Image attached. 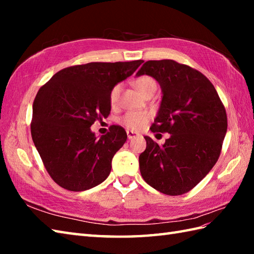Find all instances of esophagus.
<instances>
[{"label":"esophagus","instance_id":"34e87169","mask_svg":"<svg viewBox=\"0 0 254 254\" xmlns=\"http://www.w3.org/2000/svg\"><path fill=\"white\" fill-rule=\"evenodd\" d=\"M127 138H128V139H132V138H135L136 136H138L139 134H138L137 132L127 130Z\"/></svg>","mask_w":254,"mask_h":254}]
</instances>
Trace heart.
<instances>
[{"label":"heart","mask_w":254,"mask_h":254,"mask_svg":"<svg viewBox=\"0 0 254 254\" xmlns=\"http://www.w3.org/2000/svg\"><path fill=\"white\" fill-rule=\"evenodd\" d=\"M135 88L141 93L142 95H147L152 91H156L157 89V84H156L155 79L149 76H141L135 79L134 82ZM121 91V85L117 84L112 87L110 95H109V101L111 106H115L118 100L119 96H120ZM149 119V115L145 111H131L124 115L121 119V122L123 126H126L127 128L131 130H141V128L146 124L147 120Z\"/></svg>","instance_id":"b5f03b06"}]
</instances>
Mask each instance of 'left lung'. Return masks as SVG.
<instances>
[{
  "instance_id": "1",
  "label": "left lung",
  "mask_w": 254,
  "mask_h": 254,
  "mask_svg": "<svg viewBox=\"0 0 254 254\" xmlns=\"http://www.w3.org/2000/svg\"><path fill=\"white\" fill-rule=\"evenodd\" d=\"M149 75L163 90L150 131L169 133L163 146L149 136L139 155L145 182L167 195H181L195 187L218 160L227 132L225 107L209 79L174 60L145 62L137 76Z\"/></svg>"
}]
</instances>
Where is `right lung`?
<instances>
[{"label": "right lung", "instance_id": "right-lung-1", "mask_svg": "<svg viewBox=\"0 0 254 254\" xmlns=\"http://www.w3.org/2000/svg\"><path fill=\"white\" fill-rule=\"evenodd\" d=\"M143 62H91L65 67L37 93L31 137L48 174L63 189L85 191L109 176L112 158L126 143L127 132L111 126L98 139L90 127L109 116L113 86L131 76Z\"/></svg>", "mask_w": 254, "mask_h": 254}]
</instances>
